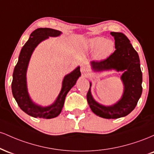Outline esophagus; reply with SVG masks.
<instances>
[{
    "instance_id": "esophagus-1",
    "label": "esophagus",
    "mask_w": 154,
    "mask_h": 154,
    "mask_svg": "<svg viewBox=\"0 0 154 154\" xmlns=\"http://www.w3.org/2000/svg\"><path fill=\"white\" fill-rule=\"evenodd\" d=\"M80 71H81V72H82V75H85V74L88 73V70L85 66H81V68H80Z\"/></svg>"
}]
</instances>
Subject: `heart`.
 Returning a JSON list of instances; mask_svg holds the SVG:
<instances>
[{"instance_id":"heart-1","label":"heart","mask_w":154,"mask_h":154,"mask_svg":"<svg viewBox=\"0 0 154 154\" xmlns=\"http://www.w3.org/2000/svg\"><path fill=\"white\" fill-rule=\"evenodd\" d=\"M88 46L91 51H95V57L98 60L108 59L115 50L114 42L102 37L90 39L88 42Z\"/></svg>"}]
</instances>
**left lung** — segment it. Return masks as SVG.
<instances>
[{
  "label": "left lung",
  "instance_id": "obj_1",
  "mask_svg": "<svg viewBox=\"0 0 154 154\" xmlns=\"http://www.w3.org/2000/svg\"><path fill=\"white\" fill-rule=\"evenodd\" d=\"M115 40L116 50L111 56L101 61H91L93 72L115 70L123 72L121 80L124 91L121 98L111 106H104L97 102L91 93L92 83L87 94V100L92 111L105 119H117L128 115L135 109L142 94V72L139 56L130 40L122 32H111Z\"/></svg>",
  "mask_w": 154,
  "mask_h": 154
}]
</instances>
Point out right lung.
I'll return each instance as SVG.
<instances>
[{"instance_id": "1", "label": "right lung", "mask_w": 154, "mask_h": 154, "mask_svg": "<svg viewBox=\"0 0 154 154\" xmlns=\"http://www.w3.org/2000/svg\"><path fill=\"white\" fill-rule=\"evenodd\" d=\"M61 33V31L51 28H38L33 31L29 40L22 47L18 62L14 70L11 83L12 94L20 109L28 115L33 117L52 119L59 116L63 109L66 94L81 76L79 66L65 75L62 81L61 91L56 100L50 106H42L38 105L33 102L29 96L26 82V71L33 51L43 40H46L49 37L59 36Z\"/></svg>"}]
</instances>
